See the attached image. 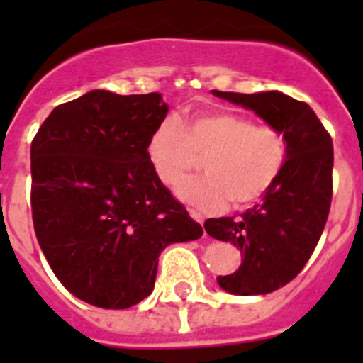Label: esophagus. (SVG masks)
Listing matches in <instances>:
<instances>
[{"instance_id":"34e87169","label":"esophagus","mask_w":363,"mask_h":363,"mask_svg":"<svg viewBox=\"0 0 363 363\" xmlns=\"http://www.w3.org/2000/svg\"><path fill=\"white\" fill-rule=\"evenodd\" d=\"M189 216H191V218L193 219H195V221L196 223H200V225H202L203 226V216L202 214H200V212H196V211H193V208H189Z\"/></svg>"}]
</instances>
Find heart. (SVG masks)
I'll use <instances>...</instances> for the list:
<instances>
[{"label": "heart", "instance_id": "heart-1", "mask_svg": "<svg viewBox=\"0 0 363 363\" xmlns=\"http://www.w3.org/2000/svg\"><path fill=\"white\" fill-rule=\"evenodd\" d=\"M147 156L170 188L203 158L207 175L184 182L177 195L195 207L218 211L228 200L232 207H246L269 193L286 167L288 142L279 128L255 124L250 116L200 111L189 116L188 128L177 117H164L149 137Z\"/></svg>", "mask_w": 363, "mask_h": 363}]
</instances>
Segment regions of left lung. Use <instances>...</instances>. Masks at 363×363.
Returning a JSON list of instances; mask_svg holds the SVG:
<instances>
[{
	"instance_id": "obj_1",
	"label": "left lung",
	"mask_w": 363,
	"mask_h": 363,
	"mask_svg": "<svg viewBox=\"0 0 363 363\" xmlns=\"http://www.w3.org/2000/svg\"><path fill=\"white\" fill-rule=\"evenodd\" d=\"M212 94L252 111L288 142L286 167L262 202L203 225L208 235L242 255L235 272L218 277L219 286L232 295H265L294 279L323 233L332 202V138L309 105L279 91Z\"/></svg>"
}]
</instances>
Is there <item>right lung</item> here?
<instances>
[{
    "mask_svg": "<svg viewBox=\"0 0 363 363\" xmlns=\"http://www.w3.org/2000/svg\"><path fill=\"white\" fill-rule=\"evenodd\" d=\"M167 112L160 93L94 89L54 108L31 142L36 239L61 284L91 306L142 302L161 251L203 233L149 161Z\"/></svg>",
    "mask_w": 363,
    "mask_h": 363,
    "instance_id": "1",
    "label": "right lung"
}]
</instances>
